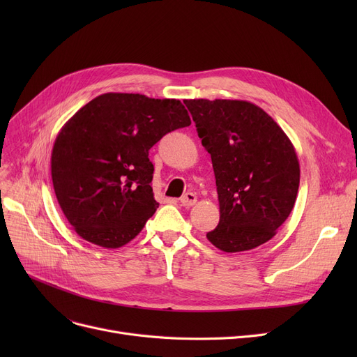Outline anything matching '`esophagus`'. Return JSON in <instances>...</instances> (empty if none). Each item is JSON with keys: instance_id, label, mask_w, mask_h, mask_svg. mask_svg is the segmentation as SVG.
Returning <instances> with one entry per match:
<instances>
[{"instance_id": "34e87169", "label": "esophagus", "mask_w": 357, "mask_h": 357, "mask_svg": "<svg viewBox=\"0 0 357 357\" xmlns=\"http://www.w3.org/2000/svg\"><path fill=\"white\" fill-rule=\"evenodd\" d=\"M195 202H197V195L194 192H186L181 198V204L183 205V207H192Z\"/></svg>"}]
</instances>
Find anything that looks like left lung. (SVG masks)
I'll use <instances>...</instances> for the list:
<instances>
[{"label": "left lung", "instance_id": "left-lung-1", "mask_svg": "<svg viewBox=\"0 0 357 357\" xmlns=\"http://www.w3.org/2000/svg\"><path fill=\"white\" fill-rule=\"evenodd\" d=\"M183 102L215 175L220 222L207 238L227 253L264 245L289 217L296 199L299 163L291 140L249 101Z\"/></svg>", "mask_w": 357, "mask_h": 357}]
</instances>
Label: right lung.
Instances as JSON below:
<instances>
[{
  "mask_svg": "<svg viewBox=\"0 0 357 357\" xmlns=\"http://www.w3.org/2000/svg\"><path fill=\"white\" fill-rule=\"evenodd\" d=\"M190 124L179 100L140 93H102L75 112L50 159L56 198L75 231L107 249L133 240L159 207L149 150Z\"/></svg>",
  "mask_w": 357,
  "mask_h": 357,
  "instance_id": "add662e5",
  "label": "right lung"
}]
</instances>
